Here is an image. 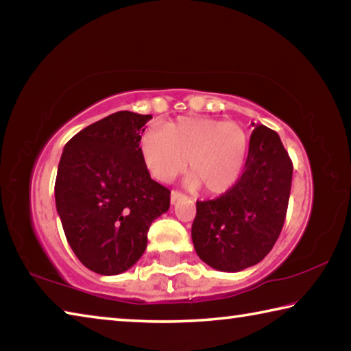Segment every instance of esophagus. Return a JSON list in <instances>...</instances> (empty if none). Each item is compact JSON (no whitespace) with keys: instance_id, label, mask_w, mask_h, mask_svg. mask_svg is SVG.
<instances>
[{"instance_id":"obj_1","label":"esophagus","mask_w":351,"mask_h":351,"mask_svg":"<svg viewBox=\"0 0 351 351\" xmlns=\"http://www.w3.org/2000/svg\"><path fill=\"white\" fill-rule=\"evenodd\" d=\"M182 197V195L178 192V190H171V193H170V201H171V204H175L178 199H180Z\"/></svg>"}]
</instances>
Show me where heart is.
I'll list each match as a JSON object with an SVG mask.
<instances>
[{"instance_id":"b5f03b06","label":"heart","mask_w":351,"mask_h":351,"mask_svg":"<svg viewBox=\"0 0 351 351\" xmlns=\"http://www.w3.org/2000/svg\"><path fill=\"white\" fill-rule=\"evenodd\" d=\"M249 138L243 127L210 117H180L141 138V156L154 180L170 182L187 167L192 187L219 195L232 189L245 170Z\"/></svg>"}]
</instances>
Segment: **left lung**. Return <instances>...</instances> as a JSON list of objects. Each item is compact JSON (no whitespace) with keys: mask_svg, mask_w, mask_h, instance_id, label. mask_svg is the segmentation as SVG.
Segmentation results:
<instances>
[{"mask_svg":"<svg viewBox=\"0 0 351 351\" xmlns=\"http://www.w3.org/2000/svg\"><path fill=\"white\" fill-rule=\"evenodd\" d=\"M293 162L276 132L255 127L245 171L221 197L197 201L192 240L213 269L239 272L260 263L282 232Z\"/></svg>","mask_w":351,"mask_h":351,"instance_id":"1","label":"left lung"}]
</instances>
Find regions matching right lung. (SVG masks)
<instances>
[{
	"label": "right lung",
	"mask_w": 351,
	"mask_h": 351,
	"mask_svg": "<svg viewBox=\"0 0 351 351\" xmlns=\"http://www.w3.org/2000/svg\"><path fill=\"white\" fill-rule=\"evenodd\" d=\"M150 114L117 111L83 128L63 148L56 206L71 249L88 269L122 274L147 247V232L169 210L170 190L141 156Z\"/></svg>",
	"instance_id": "right-lung-1"
}]
</instances>
